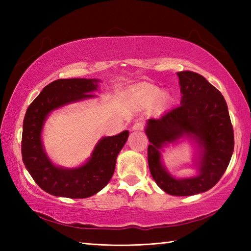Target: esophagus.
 I'll use <instances>...</instances> for the list:
<instances>
[{"label":"esophagus","instance_id":"34e87169","mask_svg":"<svg viewBox=\"0 0 251 251\" xmlns=\"http://www.w3.org/2000/svg\"><path fill=\"white\" fill-rule=\"evenodd\" d=\"M144 127H145V124L143 122H136L131 128H133V130H143Z\"/></svg>","mask_w":251,"mask_h":251}]
</instances>
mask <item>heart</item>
I'll return each instance as SVG.
<instances>
[{
  "instance_id": "b5f03b06",
  "label": "heart",
  "mask_w": 251,
  "mask_h": 251,
  "mask_svg": "<svg viewBox=\"0 0 251 251\" xmlns=\"http://www.w3.org/2000/svg\"><path fill=\"white\" fill-rule=\"evenodd\" d=\"M133 100L136 104L142 107H150L155 104L157 108L163 109L171 101V96L168 93H160L158 87L147 85L134 93Z\"/></svg>"
}]
</instances>
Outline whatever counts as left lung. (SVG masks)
<instances>
[{
	"label": "left lung",
	"mask_w": 251,
	"mask_h": 251,
	"mask_svg": "<svg viewBox=\"0 0 251 251\" xmlns=\"http://www.w3.org/2000/svg\"><path fill=\"white\" fill-rule=\"evenodd\" d=\"M180 105L159 118L147 122L148 166L152 178L165 193L192 196L212 188L226 172L233 151V128L228 107L217 88L201 74L190 71L177 73ZM189 135L200 143L203 152L196 177L176 180L161 165L159 151L168 142Z\"/></svg>",
	"instance_id": "8db88e82"
}]
</instances>
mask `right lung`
Here are the masks:
<instances>
[{
  "label": "right lung",
  "mask_w": 251,
  "mask_h": 251,
  "mask_svg": "<svg viewBox=\"0 0 251 251\" xmlns=\"http://www.w3.org/2000/svg\"><path fill=\"white\" fill-rule=\"evenodd\" d=\"M96 79H56L42 90L25 113L22 133V158L29 175L44 192L54 196L86 198L108 184L115 171L118 152L128 138V130L100 139L92 157L78 168L54 166L42 146L41 133L46 116L52 110L73 101L90 99L97 90Z\"/></svg>",
  "instance_id": "right-lung-1"
}]
</instances>
